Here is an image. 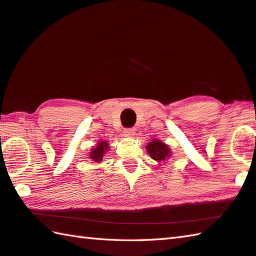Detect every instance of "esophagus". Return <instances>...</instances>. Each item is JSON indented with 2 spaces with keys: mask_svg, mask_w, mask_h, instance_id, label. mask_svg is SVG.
I'll return each instance as SVG.
<instances>
[{
  "mask_svg": "<svg viewBox=\"0 0 256 256\" xmlns=\"http://www.w3.org/2000/svg\"><path fill=\"white\" fill-rule=\"evenodd\" d=\"M124 134L126 136H133L134 134H136V130H134V128H125Z\"/></svg>",
  "mask_w": 256,
  "mask_h": 256,
  "instance_id": "1",
  "label": "esophagus"
}]
</instances>
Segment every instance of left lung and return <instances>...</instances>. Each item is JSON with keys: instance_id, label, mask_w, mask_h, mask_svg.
<instances>
[{"instance_id": "1", "label": "left lung", "mask_w": 256, "mask_h": 256, "mask_svg": "<svg viewBox=\"0 0 256 256\" xmlns=\"http://www.w3.org/2000/svg\"><path fill=\"white\" fill-rule=\"evenodd\" d=\"M146 148L148 150L150 157L158 162H164V160H167L172 154L170 146L160 140H157V138H154L152 141L149 142Z\"/></svg>"}]
</instances>
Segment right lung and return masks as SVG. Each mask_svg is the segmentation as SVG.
I'll return each mask as SVG.
<instances>
[{
	"label": "right lung",
	"mask_w": 256,
	"mask_h": 256,
	"mask_svg": "<svg viewBox=\"0 0 256 256\" xmlns=\"http://www.w3.org/2000/svg\"><path fill=\"white\" fill-rule=\"evenodd\" d=\"M108 149H110V144H108L106 141L98 142L96 148H92V152L89 154V158L92 159L94 162H100L102 160L104 154H106V151Z\"/></svg>",
	"instance_id": "obj_1"
}]
</instances>
